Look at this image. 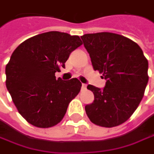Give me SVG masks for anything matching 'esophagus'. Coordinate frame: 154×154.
<instances>
[{
	"label": "esophagus",
	"instance_id": "esophagus-1",
	"mask_svg": "<svg viewBox=\"0 0 154 154\" xmlns=\"http://www.w3.org/2000/svg\"><path fill=\"white\" fill-rule=\"evenodd\" d=\"M85 87H86V85H85V84H82V88L85 89Z\"/></svg>",
	"mask_w": 154,
	"mask_h": 154
}]
</instances>
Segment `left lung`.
Returning <instances> with one entry per match:
<instances>
[{"label":"left lung","mask_w":154,"mask_h":154,"mask_svg":"<svg viewBox=\"0 0 154 154\" xmlns=\"http://www.w3.org/2000/svg\"><path fill=\"white\" fill-rule=\"evenodd\" d=\"M94 70L106 80L101 89L92 85L93 103L85 105L95 125L112 128L127 121L138 107L148 83V60L134 41L113 33L85 34L81 36Z\"/></svg>","instance_id":"left-lung-1"}]
</instances>
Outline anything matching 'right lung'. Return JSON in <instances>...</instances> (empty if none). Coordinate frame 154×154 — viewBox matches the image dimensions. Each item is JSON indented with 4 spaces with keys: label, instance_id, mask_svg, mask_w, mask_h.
Masks as SVG:
<instances>
[{
    "label": "right lung",
    "instance_id": "1",
    "mask_svg": "<svg viewBox=\"0 0 154 154\" xmlns=\"http://www.w3.org/2000/svg\"><path fill=\"white\" fill-rule=\"evenodd\" d=\"M82 45L78 35L51 31L16 48L6 66V86L20 115L35 127L46 128L61 121L82 84L77 78L56 79L70 53Z\"/></svg>",
    "mask_w": 154,
    "mask_h": 154
}]
</instances>
